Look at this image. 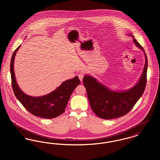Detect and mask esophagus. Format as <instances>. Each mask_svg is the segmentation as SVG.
I'll return each mask as SVG.
<instances>
[{
	"label": "esophagus",
	"instance_id": "obj_1",
	"mask_svg": "<svg viewBox=\"0 0 160 160\" xmlns=\"http://www.w3.org/2000/svg\"><path fill=\"white\" fill-rule=\"evenodd\" d=\"M84 75V74L83 72H80V73L78 74V78H79L81 82H82V80H83Z\"/></svg>",
	"mask_w": 160,
	"mask_h": 160
}]
</instances>
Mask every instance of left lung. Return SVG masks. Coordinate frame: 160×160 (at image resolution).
<instances>
[{"label":"left lung","instance_id":"8db88e82","mask_svg":"<svg viewBox=\"0 0 160 160\" xmlns=\"http://www.w3.org/2000/svg\"><path fill=\"white\" fill-rule=\"evenodd\" d=\"M128 35L133 38L134 44L145 54L144 69L135 85L127 90L118 91L112 90L91 75L85 74L83 79L92 110L95 114L104 119H114L127 114L145 91L148 69L147 56L144 49L134 36L130 33Z\"/></svg>","mask_w":160,"mask_h":160}]
</instances>
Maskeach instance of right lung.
<instances>
[{
  "mask_svg": "<svg viewBox=\"0 0 160 160\" xmlns=\"http://www.w3.org/2000/svg\"><path fill=\"white\" fill-rule=\"evenodd\" d=\"M20 46H18L13 53L10 64L12 86L16 98L29 112L34 116L46 119L59 116L65 112L72 92L80 83L78 77H75L64 81L53 91L45 95L32 97L27 95L17 83L14 68L15 54Z\"/></svg>",
  "mask_w": 160,
  "mask_h": 160,
  "instance_id": "1",
  "label": "right lung"
}]
</instances>
